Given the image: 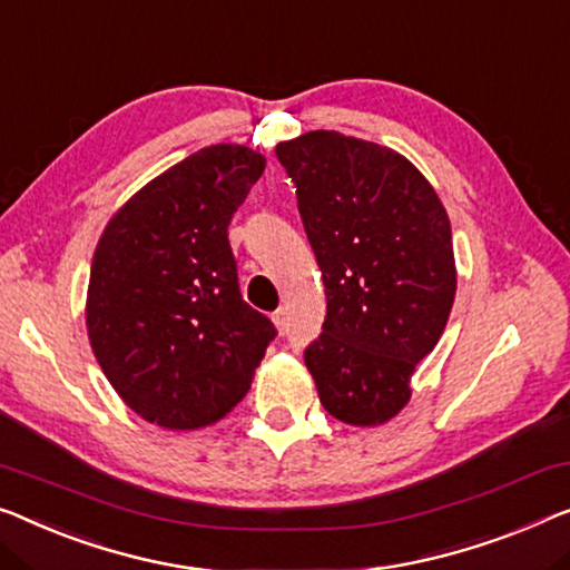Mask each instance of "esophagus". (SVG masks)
I'll return each mask as SVG.
<instances>
[{
	"instance_id": "obj_1",
	"label": "esophagus",
	"mask_w": 570,
	"mask_h": 570,
	"mask_svg": "<svg viewBox=\"0 0 570 570\" xmlns=\"http://www.w3.org/2000/svg\"><path fill=\"white\" fill-rule=\"evenodd\" d=\"M271 320H274V325H276L278 333L284 335L286 330H288V312L284 307H278L274 314H271Z\"/></svg>"
}]
</instances>
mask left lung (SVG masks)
Here are the masks:
<instances>
[{
	"label": "left lung",
	"mask_w": 570,
	"mask_h": 570,
	"mask_svg": "<svg viewBox=\"0 0 570 570\" xmlns=\"http://www.w3.org/2000/svg\"><path fill=\"white\" fill-rule=\"evenodd\" d=\"M327 296L304 351L320 402L355 428L384 424L412 396L455 299L453 233L428 178L396 150L312 130L278 142Z\"/></svg>",
	"instance_id": "1"
}]
</instances>
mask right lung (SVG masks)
Masks as SVG:
<instances>
[{"mask_svg":"<svg viewBox=\"0 0 570 570\" xmlns=\"http://www.w3.org/2000/svg\"><path fill=\"white\" fill-rule=\"evenodd\" d=\"M261 153L219 142L153 178L109 219L91 261L87 333L122 402L166 430L233 412L276 337L243 302L227 240Z\"/></svg>","mask_w":570,"mask_h":570,"instance_id":"obj_1","label":"right lung"}]
</instances>
